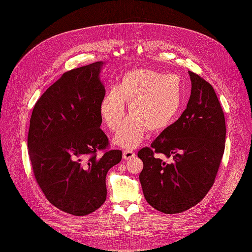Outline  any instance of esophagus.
<instances>
[{
  "label": "esophagus",
  "mask_w": 252,
  "mask_h": 252,
  "mask_svg": "<svg viewBox=\"0 0 252 252\" xmlns=\"http://www.w3.org/2000/svg\"><path fill=\"white\" fill-rule=\"evenodd\" d=\"M135 157V154L134 152L132 151V150H124L123 151V158H125V159H131V158H133Z\"/></svg>",
  "instance_id": "obj_1"
}]
</instances>
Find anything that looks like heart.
<instances>
[{"instance_id":"heart-1","label":"heart","mask_w":252,"mask_h":252,"mask_svg":"<svg viewBox=\"0 0 252 252\" xmlns=\"http://www.w3.org/2000/svg\"><path fill=\"white\" fill-rule=\"evenodd\" d=\"M130 112L114 136V144L134 148L147 129L164 130L179 114L184 101V84L177 74H165L150 68L126 72L118 86L109 88L98 105L104 123L116 131L125 117V103Z\"/></svg>"}]
</instances>
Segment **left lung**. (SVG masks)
Returning a JSON list of instances; mask_svg holds the SVG:
<instances>
[{
    "label": "left lung",
    "mask_w": 252,
    "mask_h": 252,
    "mask_svg": "<svg viewBox=\"0 0 252 252\" xmlns=\"http://www.w3.org/2000/svg\"><path fill=\"white\" fill-rule=\"evenodd\" d=\"M191 94L187 108L138 157L144 167L140 182L155 209L172 215L201 202L215 183L222 159L226 125L216 91L200 75L188 71ZM162 153L172 162L154 158Z\"/></svg>",
    "instance_id": "1"
}]
</instances>
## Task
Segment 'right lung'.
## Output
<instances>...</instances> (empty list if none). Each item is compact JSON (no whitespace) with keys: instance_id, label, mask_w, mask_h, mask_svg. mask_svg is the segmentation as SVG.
Wrapping results in <instances>:
<instances>
[{"instance_id":"1","label":"right lung","mask_w":252,"mask_h":252,"mask_svg":"<svg viewBox=\"0 0 252 252\" xmlns=\"http://www.w3.org/2000/svg\"><path fill=\"white\" fill-rule=\"evenodd\" d=\"M105 62L65 72L34 105L28 152L37 184L57 208L86 216L104 204L106 174L122 159L100 128L98 105L105 94L100 73Z\"/></svg>"}]
</instances>
